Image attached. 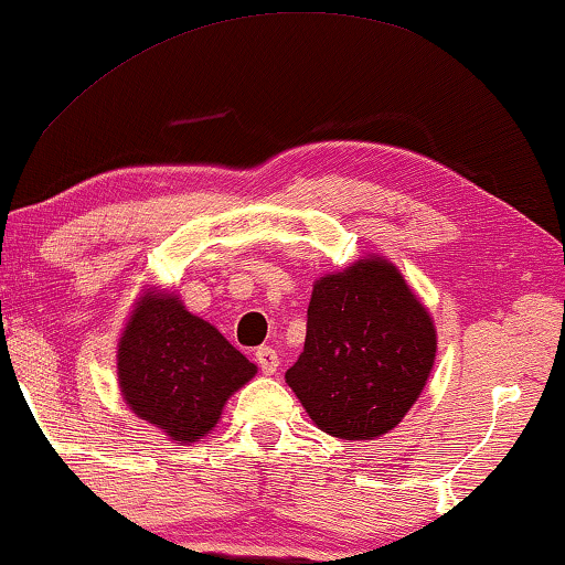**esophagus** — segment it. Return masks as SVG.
Returning a JSON list of instances; mask_svg holds the SVG:
<instances>
[{
  "instance_id": "34e87169",
  "label": "esophagus",
  "mask_w": 565,
  "mask_h": 565,
  "mask_svg": "<svg viewBox=\"0 0 565 565\" xmlns=\"http://www.w3.org/2000/svg\"><path fill=\"white\" fill-rule=\"evenodd\" d=\"M255 361H257V366L263 369V373H267V376H273L277 366H280V355H277V351H273L270 345H263V349H257Z\"/></svg>"
}]
</instances>
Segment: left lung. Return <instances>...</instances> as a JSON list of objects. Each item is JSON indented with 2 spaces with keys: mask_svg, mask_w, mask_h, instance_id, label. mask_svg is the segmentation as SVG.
<instances>
[{
  "mask_svg": "<svg viewBox=\"0 0 565 565\" xmlns=\"http://www.w3.org/2000/svg\"><path fill=\"white\" fill-rule=\"evenodd\" d=\"M434 355L429 310L394 263L366 255L312 285L306 349L285 381L318 429L376 439L416 404Z\"/></svg>",
  "mask_w": 565,
  "mask_h": 565,
  "instance_id": "8db88e82",
  "label": "left lung"
}]
</instances>
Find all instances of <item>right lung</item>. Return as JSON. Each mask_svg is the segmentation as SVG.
Returning a JSON list of instances; mask_svg holds the SVG:
<instances>
[{
	"label": "right lung",
	"instance_id": "right-lung-1",
	"mask_svg": "<svg viewBox=\"0 0 565 565\" xmlns=\"http://www.w3.org/2000/svg\"><path fill=\"white\" fill-rule=\"evenodd\" d=\"M118 388L138 419L177 445L206 437L230 396L257 373L212 323L179 295L141 292L118 338Z\"/></svg>",
	"mask_w": 565,
	"mask_h": 565
}]
</instances>
